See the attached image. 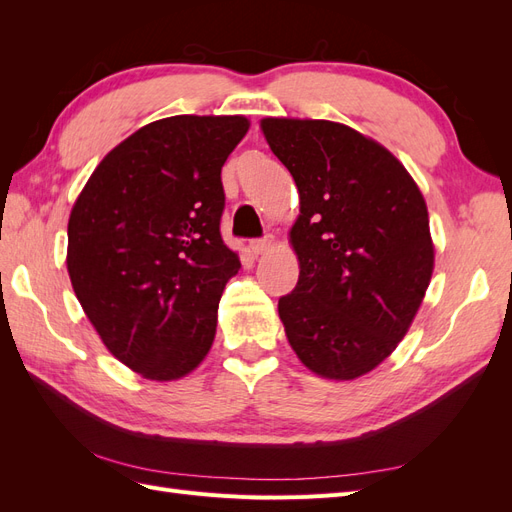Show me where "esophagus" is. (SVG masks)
<instances>
[{
  "instance_id": "obj_1",
  "label": "esophagus",
  "mask_w": 512,
  "mask_h": 512,
  "mask_svg": "<svg viewBox=\"0 0 512 512\" xmlns=\"http://www.w3.org/2000/svg\"><path fill=\"white\" fill-rule=\"evenodd\" d=\"M275 243L273 235H265L262 239H252L250 241V250L258 256V254H265L267 250H271V245Z\"/></svg>"
}]
</instances>
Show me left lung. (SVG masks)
Returning a JSON list of instances; mask_svg holds the SVG:
<instances>
[{"mask_svg":"<svg viewBox=\"0 0 512 512\" xmlns=\"http://www.w3.org/2000/svg\"><path fill=\"white\" fill-rule=\"evenodd\" d=\"M260 126L301 198L290 230L299 282L277 303L286 337L318 376L354 380L397 348L423 303L433 271L425 198L391 151L344 123Z\"/></svg>","mask_w":512,"mask_h":512,"instance_id":"left-lung-1","label":"left lung"}]
</instances>
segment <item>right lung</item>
Wrapping results in <instances>:
<instances>
[{"label": "right lung", "instance_id": "add662e5", "mask_svg": "<svg viewBox=\"0 0 512 512\" xmlns=\"http://www.w3.org/2000/svg\"><path fill=\"white\" fill-rule=\"evenodd\" d=\"M241 115H175L98 164L68 222V273L104 346L149 380L205 359L226 282L241 267L220 235L222 166Z\"/></svg>", "mask_w": 512, "mask_h": 512}]
</instances>
